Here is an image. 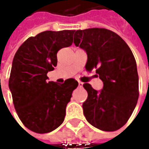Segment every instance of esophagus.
<instances>
[{
	"instance_id": "1",
	"label": "esophagus",
	"mask_w": 149,
	"mask_h": 149,
	"mask_svg": "<svg viewBox=\"0 0 149 149\" xmlns=\"http://www.w3.org/2000/svg\"><path fill=\"white\" fill-rule=\"evenodd\" d=\"M78 84H79V87H82V86H83V83H82V82L79 81V82H78Z\"/></svg>"
}]
</instances>
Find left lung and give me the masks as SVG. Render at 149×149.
<instances>
[{
    "mask_svg": "<svg viewBox=\"0 0 149 149\" xmlns=\"http://www.w3.org/2000/svg\"><path fill=\"white\" fill-rule=\"evenodd\" d=\"M74 43L87 53L86 70L96 69L104 83L100 92L89 84H83L88 93L83 104L84 114L95 128L116 131L128 122L139 95L134 56L122 38L104 28L78 30Z\"/></svg>",
    "mask_w": 149,
    "mask_h": 149,
    "instance_id": "obj_1",
    "label": "left lung"
}]
</instances>
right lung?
Listing matches in <instances>:
<instances>
[{
	"label": "right lung",
	"mask_w": 149,
	"mask_h": 149,
	"mask_svg": "<svg viewBox=\"0 0 149 149\" xmlns=\"http://www.w3.org/2000/svg\"><path fill=\"white\" fill-rule=\"evenodd\" d=\"M74 31H46L29 37L15 54L9 79L16 113L27 129L46 134L63 123L67 104L78 86L74 79L64 84L47 80L57 65V52L73 43Z\"/></svg>",
	"instance_id": "right-lung-1"
}]
</instances>
